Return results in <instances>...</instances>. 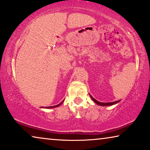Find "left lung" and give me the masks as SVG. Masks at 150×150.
Here are the masks:
<instances>
[{"label": "left lung", "instance_id": "1", "mask_svg": "<svg viewBox=\"0 0 150 150\" xmlns=\"http://www.w3.org/2000/svg\"><path fill=\"white\" fill-rule=\"evenodd\" d=\"M90 97L91 98V99L93 100V101L96 103L98 105H100V106H111V105H113V104H115L117 103H118L120 101H116V102H106V103H104V102H98V100H96V99H94V98L92 97V96L90 95Z\"/></svg>", "mask_w": 150, "mask_h": 150}]
</instances>
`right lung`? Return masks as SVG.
<instances>
[{"label":"right lung","instance_id":"obj_1","mask_svg":"<svg viewBox=\"0 0 150 150\" xmlns=\"http://www.w3.org/2000/svg\"><path fill=\"white\" fill-rule=\"evenodd\" d=\"M63 101H62V102H61V103H60V104H57V105H56V106H47V107H46V108H55V107H58V106H60V105H61V104L63 103Z\"/></svg>","mask_w":150,"mask_h":150}]
</instances>
